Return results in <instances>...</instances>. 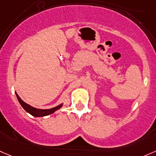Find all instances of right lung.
I'll use <instances>...</instances> for the list:
<instances>
[{
	"mask_svg": "<svg viewBox=\"0 0 156 156\" xmlns=\"http://www.w3.org/2000/svg\"><path fill=\"white\" fill-rule=\"evenodd\" d=\"M16 97H17L18 100H19V103L22 105V107L27 111V113L31 114L32 116L36 117H45V116H48L49 114H51L53 113H55L57 110L60 109V108L63 106V103L60 104L59 105L56 106V107H54L52 108H50V109H38V108H36L34 107H32V106L30 105L27 104L26 102H24L23 100L21 99L19 96V95L17 94V93L16 92Z\"/></svg>",
	"mask_w": 156,
	"mask_h": 156,
	"instance_id": "add662e5",
	"label": "right lung"
}]
</instances>
